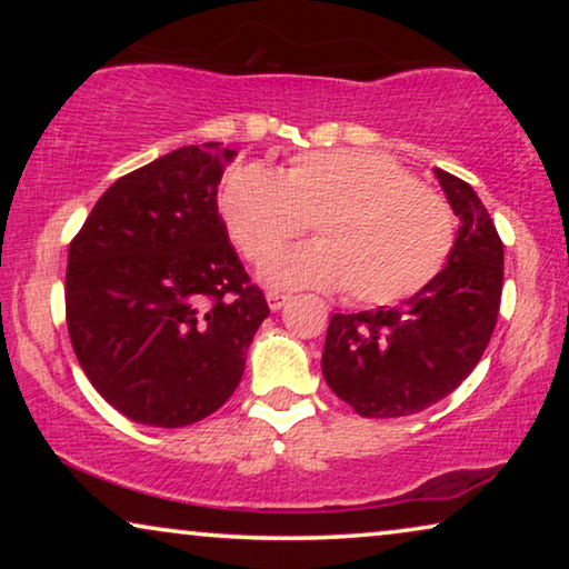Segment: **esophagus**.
Listing matches in <instances>:
<instances>
[{
  "label": "esophagus",
  "mask_w": 569,
  "mask_h": 569,
  "mask_svg": "<svg viewBox=\"0 0 569 569\" xmlns=\"http://www.w3.org/2000/svg\"><path fill=\"white\" fill-rule=\"evenodd\" d=\"M287 300H290V295H284V292H267V302H269L271 310L284 308Z\"/></svg>",
  "instance_id": "esophagus-1"
}]
</instances>
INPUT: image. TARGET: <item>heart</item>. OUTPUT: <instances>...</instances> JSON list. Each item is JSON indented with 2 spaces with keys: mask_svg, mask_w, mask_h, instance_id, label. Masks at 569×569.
I'll return each mask as SVG.
<instances>
[{
  "mask_svg": "<svg viewBox=\"0 0 569 569\" xmlns=\"http://www.w3.org/2000/svg\"><path fill=\"white\" fill-rule=\"evenodd\" d=\"M220 214L238 251L261 263L313 221L318 244L263 267L274 287L347 290L360 306H396L446 267L456 220L391 154L313 150L282 170L240 162L224 176Z\"/></svg>",
  "mask_w": 569,
  "mask_h": 569,
  "instance_id": "b5f03b06",
  "label": "heart"
}]
</instances>
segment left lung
Listing matches in <instances>:
<instances>
[{"mask_svg": "<svg viewBox=\"0 0 569 569\" xmlns=\"http://www.w3.org/2000/svg\"><path fill=\"white\" fill-rule=\"evenodd\" d=\"M458 217L438 277L399 308L333 313L321 357L326 383L360 417L417 415L477 368L502 298V240L477 191L435 168Z\"/></svg>", "mask_w": 569, "mask_h": 569, "instance_id": "1", "label": "left lung"}]
</instances>
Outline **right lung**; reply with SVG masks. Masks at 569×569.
I'll return each mask as SVG.
<instances>
[{"mask_svg":"<svg viewBox=\"0 0 569 569\" xmlns=\"http://www.w3.org/2000/svg\"><path fill=\"white\" fill-rule=\"evenodd\" d=\"M232 158L207 142L131 170L69 243L74 355L96 391L139 425L186 427L220 409L269 316L217 212Z\"/></svg>","mask_w":569,"mask_h":569,"instance_id":"right-lung-1","label":"right lung"}]
</instances>
